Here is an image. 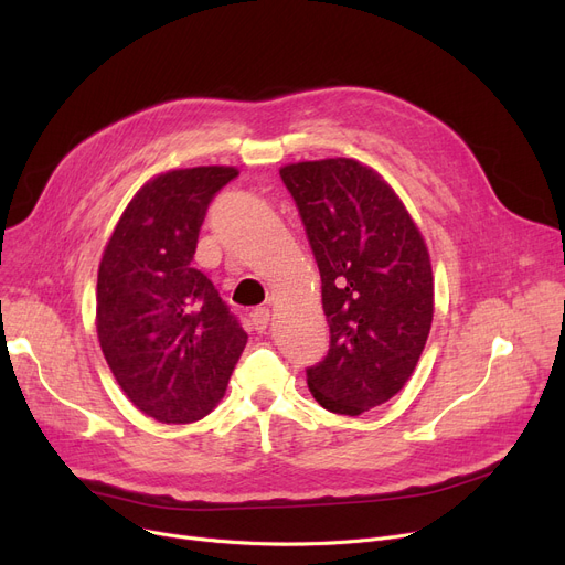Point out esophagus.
<instances>
[{"label": "esophagus", "instance_id": "1", "mask_svg": "<svg viewBox=\"0 0 565 565\" xmlns=\"http://www.w3.org/2000/svg\"><path fill=\"white\" fill-rule=\"evenodd\" d=\"M249 320H252V328H254L256 332H265L267 324H270V309H265V307L254 309V311L249 313Z\"/></svg>", "mask_w": 565, "mask_h": 565}]
</instances>
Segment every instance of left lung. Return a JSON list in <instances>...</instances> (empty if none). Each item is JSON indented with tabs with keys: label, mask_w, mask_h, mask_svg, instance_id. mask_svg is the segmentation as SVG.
I'll return each instance as SVG.
<instances>
[{
	"label": "left lung",
	"mask_w": 565,
	"mask_h": 565,
	"mask_svg": "<svg viewBox=\"0 0 565 565\" xmlns=\"http://www.w3.org/2000/svg\"><path fill=\"white\" fill-rule=\"evenodd\" d=\"M298 205L322 281L330 350L307 369L313 398L358 414L396 396L433 322L424 237L382 178L348 158L279 169Z\"/></svg>",
	"instance_id": "8db88e82"
}]
</instances>
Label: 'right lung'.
<instances>
[{
    "mask_svg": "<svg viewBox=\"0 0 565 565\" xmlns=\"http://www.w3.org/2000/svg\"><path fill=\"white\" fill-rule=\"evenodd\" d=\"M233 167L175 169L148 181L105 247L96 322L126 396L162 424H192L222 401L247 345L217 288L194 267L199 231Z\"/></svg>",
    "mask_w": 565,
    "mask_h": 565,
    "instance_id": "right-lung-1",
    "label": "right lung"
}]
</instances>
